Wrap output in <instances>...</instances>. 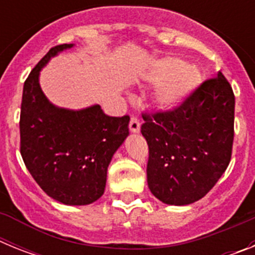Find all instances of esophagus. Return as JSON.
<instances>
[{"mask_svg":"<svg viewBox=\"0 0 255 255\" xmlns=\"http://www.w3.org/2000/svg\"><path fill=\"white\" fill-rule=\"evenodd\" d=\"M129 128L131 132H139V130H140V123H139V120L136 119V117H131Z\"/></svg>","mask_w":255,"mask_h":255,"instance_id":"esophagus-1","label":"esophagus"}]
</instances>
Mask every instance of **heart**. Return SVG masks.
<instances>
[{
	"label": "heart",
	"mask_w": 255,
	"mask_h": 255,
	"mask_svg": "<svg viewBox=\"0 0 255 255\" xmlns=\"http://www.w3.org/2000/svg\"><path fill=\"white\" fill-rule=\"evenodd\" d=\"M186 67L188 65L184 61L167 58L158 62L150 70L148 76L149 82L164 84L157 96V101L162 107H176L197 88L199 75L195 70H186Z\"/></svg>",
	"instance_id": "heart-1"
}]
</instances>
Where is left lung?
<instances>
[{
  "instance_id": "left-lung-1",
  "label": "left lung",
  "mask_w": 255,
  "mask_h": 255,
  "mask_svg": "<svg viewBox=\"0 0 255 255\" xmlns=\"http://www.w3.org/2000/svg\"><path fill=\"white\" fill-rule=\"evenodd\" d=\"M235 96L224 74L208 79L170 111L144 114L152 194L171 206L202 199L231 159Z\"/></svg>"
}]
</instances>
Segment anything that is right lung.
Listing matches in <instances>:
<instances>
[{"mask_svg": "<svg viewBox=\"0 0 255 255\" xmlns=\"http://www.w3.org/2000/svg\"><path fill=\"white\" fill-rule=\"evenodd\" d=\"M73 46L49 49L24 83L20 153L47 195L67 206H85L105 193L108 164L129 135L130 117L108 116L100 105L73 111L47 100L39 85L40 70Z\"/></svg>", "mask_w": 255, "mask_h": 255, "instance_id": "add662e5", "label": "right lung"}]
</instances>
